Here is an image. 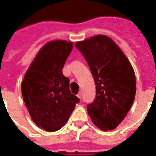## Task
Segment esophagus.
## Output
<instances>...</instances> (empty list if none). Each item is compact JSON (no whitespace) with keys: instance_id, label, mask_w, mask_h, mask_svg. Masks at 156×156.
<instances>
[{"instance_id":"1","label":"esophagus","mask_w":156,"mask_h":156,"mask_svg":"<svg viewBox=\"0 0 156 156\" xmlns=\"http://www.w3.org/2000/svg\"><path fill=\"white\" fill-rule=\"evenodd\" d=\"M77 96H78V98H81V97H82V94H81V91H80V92H79V93H78V95H77Z\"/></svg>"}]
</instances>
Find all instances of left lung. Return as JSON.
<instances>
[{
    "label": "left lung",
    "instance_id": "1",
    "mask_svg": "<svg viewBox=\"0 0 156 156\" xmlns=\"http://www.w3.org/2000/svg\"><path fill=\"white\" fill-rule=\"evenodd\" d=\"M75 47L88 62L96 84V98L87 109L98 129H115L127 115L135 97L132 65L118 45L105 35L77 41Z\"/></svg>",
    "mask_w": 156,
    "mask_h": 156
}]
</instances>
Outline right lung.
Returning a JSON list of instances; mask_svg holds the SVG:
<instances>
[{"mask_svg":"<svg viewBox=\"0 0 156 156\" xmlns=\"http://www.w3.org/2000/svg\"><path fill=\"white\" fill-rule=\"evenodd\" d=\"M72 50V41L47 42L22 82V97L30 116L39 128L48 132L60 129L79 102L70 92L69 79L62 72Z\"/></svg>","mask_w":156,"mask_h":156,"instance_id":"right-lung-1","label":"right lung"}]
</instances>
